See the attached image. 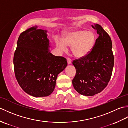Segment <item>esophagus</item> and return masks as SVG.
Listing matches in <instances>:
<instances>
[{
    "label": "esophagus",
    "instance_id": "esophagus-1",
    "mask_svg": "<svg viewBox=\"0 0 128 128\" xmlns=\"http://www.w3.org/2000/svg\"><path fill=\"white\" fill-rule=\"evenodd\" d=\"M67 62H68V64H70L72 63V60L70 58H67Z\"/></svg>",
    "mask_w": 128,
    "mask_h": 128
}]
</instances>
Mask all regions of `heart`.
<instances>
[{
	"instance_id": "heart-1",
	"label": "heart",
	"mask_w": 128,
	"mask_h": 128,
	"mask_svg": "<svg viewBox=\"0 0 128 128\" xmlns=\"http://www.w3.org/2000/svg\"><path fill=\"white\" fill-rule=\"evenodd\" d=\"M96 40V35L93 31L84 30L67 32L64 35L63 39L55 38L56 46L60 50L64 52L67 50V46H71L73 55L77 58H81L90 52Z\"/></svg>"
}]
</instances>
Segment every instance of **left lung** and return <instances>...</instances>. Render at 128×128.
<instances>
[{"label": "left lung", "instance_id": "obj_1", "mask_svg": "<svg viewBox=\"0 0 128 128\" xmlns=\"http://www.w3.org/2000/svg\"><path fill=\"white\" fill-rule=\"evenodd\" d=\"M99 36L92 51L72 62L76 73L72 85L78 93L92 96L100 93L110 82L114 66L110 37L101 26L92 25Z\"/></svg>", "mask_w": 128, "mask_h": 128}]
</instances>
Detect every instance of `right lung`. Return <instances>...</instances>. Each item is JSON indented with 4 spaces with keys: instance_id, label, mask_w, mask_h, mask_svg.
I'll list each match as a JSON object with an SVG mask.
<instances>
[{
    "instance_id": "1",
    "label": "right lung",
    "mask_w": 128,
    "mask_h": 128,
    "mask_svg": "<svg viewBox=\"0 0 128 128\" xmlns=\"http://www.w3.org/2000/svg\"><path fill=\"white\" fill-rule=\"evenodd\" d=\"M47 31L31 28L21 34L14 56L15 74L26 93L47 97L54 90L58 74L68 66L66 58L50 52Z\"/></svg>"
}]
</instances>
